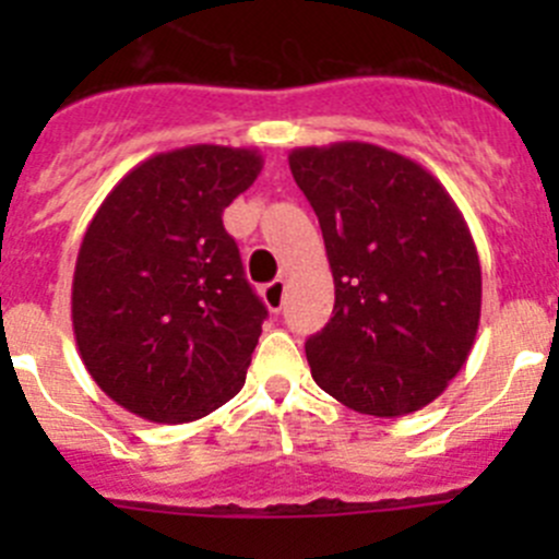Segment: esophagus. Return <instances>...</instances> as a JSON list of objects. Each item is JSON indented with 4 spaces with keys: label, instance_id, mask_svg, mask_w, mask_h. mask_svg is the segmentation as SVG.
<instances>
[{
    "label": "esophagus",
    "instance_id": "1",
    "mask_svg": "<svg viewBox=\"0 0 559 559\" xmlns=\"http://www.w3.org/2000/svg\"><path fill=\"white\" fill-rule=\"evenodd\" d=\"M284 295H286V281H284V278L270 281V284L262 289L264 302H267V308H270V311H273V313H278L281 306H284Z\"/></svg>",
    "mask_w": 559,
    "mask_h": 559
}]
</instances>
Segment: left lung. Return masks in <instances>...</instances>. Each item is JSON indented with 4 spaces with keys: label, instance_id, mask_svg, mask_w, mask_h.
Listing matches in <instances>:
<instances>
[{
    "label": "left lung",
    "instance_id": "1",
    "mask_svg": "<svg viewBox=\"0 0 559 559\" xmlns=\"http://www.w3.org/2000/svg\"><path fill=\"white\" fill-rule=\"evenodd\" d=\"M319 216L335 308L306 343L313 381L368 416L414 414L465 365L481 264L460 207L414 159L373 143L289 154Z\"/></svg>",
    "mask_w": 559,
    "mask_h": 559
}]
</instances>
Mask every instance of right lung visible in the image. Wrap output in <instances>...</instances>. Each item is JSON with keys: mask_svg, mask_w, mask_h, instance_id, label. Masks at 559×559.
Here are the masks:
<instances>
[{"mask_svg": "<svg viewBox=\"0 0 559 559\" xmlns=\"http://www.w3.org/2000/svg\"><path fill=\"white\" fill-rule=\"evenodd\" d=\"M259 173L253 148L186 145L140 162L94 213L72 330L88 376L121 408L183 425L243 389L267 308L222 213Z\"/></svg>", "mask_w": 559, "mask_h": 559, "instance_id": "right-lung-1", "label": "right lung"}]
</instances>
